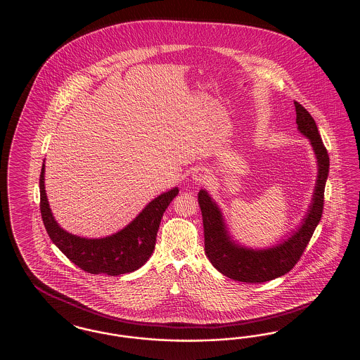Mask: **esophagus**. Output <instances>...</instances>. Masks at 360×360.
Masks as SVG:
<instances>
[{
    "label": "esophagus",
    "mask_w": 360,
    "mask_h": 360,
    "mask_svg": "<svg viewBox=\"0 0 360 360\" xmlns=\"http://www.w3.org/2000/svg\"><path fill=\"white\" fill-rule=\"evenodd\" d=\"M191 179L195 184H206L212 179V174L205 167H198L191 174Z\"/></svg>",
    "instance_id": "1"
}]
</instances>
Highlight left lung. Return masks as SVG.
Wrapping results in <instances>:
<instances>
[{"label": "left lung", "instance_id": "8db88e82", "mask_svg": "<svg viewBox=\"0 0 360 360\" xmlns=\"http://www.w3.org/2000/svg\"><path fill=\"white\" fill-rule=\"evenodd\" d=\"M298 131L308 137L317 160V178L311 202L301 224L288 239L269 248H250L241 245L229 235L223 212L205 188L198 193L202 213L205 254L221 274L248 283H260L289 273L304 254L309 240L321 220L324 190L329 172V156L319 134L316 121L300 103H294Z\"/></svg>", "mask_w": 360, "mask_h": 360}]
</instances>
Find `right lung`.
Listing matches in <instances>:
<instances>
[{
    "mask_svg": "<svg viewBox=\"0 0 360 360\" xmlns=\"http://www.w3.org/2000/svg\"><path fill=\"white\" fill-rule=\"evenodd\" d=\"M44 170L43 162L39 181L41 219L52 243L74 264L90 274L115 276L132 273L150 259L163 213L179 188H172L158 195L119 232L106 238L87 239L69 233L55 220L44 186Z\"/></svg>",
    "mask_w": 360,
    "mask_h": 360,
    "instance_id": "1",
    "label": "right lung"
}]
</instances>
